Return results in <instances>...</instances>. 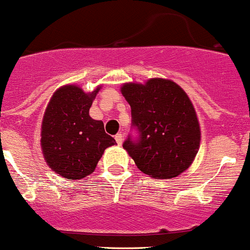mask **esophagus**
<instances>
[{"label": "esophagus", "instance_id": "obj_1", "mask_svg": "<svg viewBox=\"0 0 250 250\" xmlns=\"http://www.w3.org/2000/svg\"><path fill=\"white\" fill-rule=\"evenodd\" d=\"M115 141H117L118 145L122 146L123 141H124V136H123V133H117V135H115Z\"/></svg>", "mask_w": 250, "mask_h": 250}]
</instances>
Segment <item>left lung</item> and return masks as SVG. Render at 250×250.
I'll return each mask as SVG.
<instances>
[{"label": "left lung", "instance_id": "8db88e82", "mask_svg": "<svg viewBox=\"0 0 250 250\" xmlns=\"http://www.w3.org/2000/svg\"><path fill=\"white\" fill-rule=\"evenodd\" d=\"M122 93L131 107L137 140L123 147L138 169L153 179H172L187 170L198 153L201 128L193 104L176 83L154 78L127 83Z\"/></svg>", "mask_w": 250, "mask_h": 250}]
</instances>
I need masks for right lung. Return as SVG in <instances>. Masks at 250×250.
Instances as JSON below:
<instances>
[{"label":"right lung","mask_w":250,"mask_h":250,"mask_svg":"<svg viewBox=\"0 0 250 250\" xmlns=\"http://www.w3.org/2000/svg\"><path fill=\"white\" fill-rule=\"evenodd\" d=\"M101 86L85 93L65 85L52 96L41 126V148L48 167L59 176L80 180L95 171L105 148L117 145L101 120L88 112Z\"/></svg>","instance_id":"add662e5"}]
</instances>
